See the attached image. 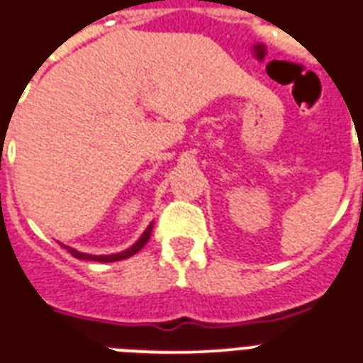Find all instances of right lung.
<instances>
[{"label":"right lung","mask_w":363,"mask_h":363,"mask_svg":"<svg viewBox=\"0 0 363 363\" xmlns=\"http://www.w3.org/2000/svg\"><path fill=\"white\" fill-rule=\"evenodd\" d=\"M152 228H154V224H148V228L145 229L143 235L138 238V242L134 244V246H130L128 250H125V252H119V253H111V255H89V253H82V252H77L75 247H69V246H62L66 247L67 252L71 253V255L75 257V259H82V261H97V262H116V261H123V259H128V257L135 255V253L141 250V247L145 246V244L148 242V238H150V233H152Z\"/></svg>","instance_id":"obj_1"}]
</instances>
